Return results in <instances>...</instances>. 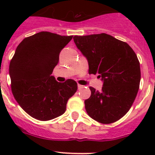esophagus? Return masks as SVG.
Instances as JSON below:
<instances>
[{"mask_svg":"<svg viewBox=\"0 0 155 155\" xmlns=\"http://www.w3.org/2000/svg\"><path fill=\"white\" fill-rule=\"evenodd\" d=\"M83 87H84V86H83V85H81V84H78V89H79V90L81 89V88H83Z\"/></svg>","mask_w":155,"mask_h":155,"instance_id":"obj_1","label":"esophagus"}]
</instances>
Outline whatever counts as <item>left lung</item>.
I'll return each instance as SVG.
<instances>
[{"label":"left lung","instance_id":"left-lung-1","mask_svg":"<svg viewBox=\"0 0 155 155\" xmlns=\"http://www.w3.org/2000/svg\"><path fill=\"white\" fill-rule=\"evenodd\" d=\"M74 41L87 58L88 73L103 81L100 91L89 87L91 96L84 101L87 113L101 124L115 123L130 110L139 90L136 53L127 42L105 33L75 35Z\"/></svg>","mask_w":155,"mask_h":155}]
</instances>
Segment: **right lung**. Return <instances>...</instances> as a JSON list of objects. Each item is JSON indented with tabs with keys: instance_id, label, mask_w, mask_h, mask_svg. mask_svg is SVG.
I'll return each instance as SVG.
<instances>
[{
	"instance_id": "right-lung-1",
	"label": "right lung",
	"mask_w": 155,
	"mask_h": 155,
	"mask_svg": "<svg viewBox=\"0 0 155 155\" xmlns=\"http://www.w3.org/2000/svg\"><path fill=\"white\" fill-rule=\"evenodd\" d=\"M73 35L40 31L18 46L9 66L14 97L25 113L41 121L64 114L67 103L78 89L75 81L58 82L51 74L63 48Z\"/></svg>"
}]
</instances>
